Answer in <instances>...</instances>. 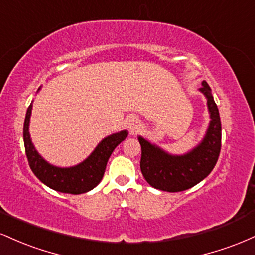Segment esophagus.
<instances>
[{"label":"esophagus","mask_w":255,"mask_h":255,"mask_svg":"<svg viewBox=\"0 0 255 255\" xmlns=\"http://www.w3.org/2000/svg\"><path fill=\"white\" fill-rule=\"evenodd\" d=\"M126 125H127V128L129 129L130 133H134V131H136L137 127H139L140 120L135 115H130L126 120Z\"/></svg>","instance_id":"esophagus-1"}]
</instances>
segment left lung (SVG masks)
Here are the masks:
<instances>
[{"label":"left lung","mask_w":255,"mask_h":255,"mask_svg":"<svg viewBox=\"0 0 255 255\" xmlns=\"http://www.w3.org/2000/svg\"><path fill=\"white\" fill-rule=\"evenodd\" d=\"M201 85L199 91L207 101L210 124L203 140L195 147L187 153L171 154L145 137L137 136L141 145L140 169L153 188L165 192L186 191L201 182L217 163L221 152V118L211 89L206 81Z\"/></svg>","instance_id":"1"}]
</instances>
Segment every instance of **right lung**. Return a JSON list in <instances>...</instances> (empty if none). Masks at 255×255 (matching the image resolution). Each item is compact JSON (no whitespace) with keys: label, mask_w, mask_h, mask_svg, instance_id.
<instances>
[{"label":"right lung","mask_w":255,"mask_h":255,"mask_svg":"<svg viewBox=\"0 0 255 255\" xmlns=\"http://www.w3.org/2000/svg\"><path fill=\"white\" fill-rule=\"evenodd\" d=\"M40 90V87L38 91ZM32 103L26 113L24 124V144L28 164L33 174L49 188L69 194H83L95 188L103 178L107 163L115 150L127 137L128 131L121 130L105 136L86 159L68 168L52 165L38 153L30 135Z\"/></svg>","instance_id":"obj_1"}]
</instances>
